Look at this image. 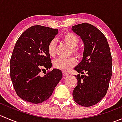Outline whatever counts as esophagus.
Instances as JSON below:
<instances>
[{
    "instance_id": "obj_1",
    "label": "esophagus",
    "mask_w": 122,
    "mask_h": 122,
    "mask_svg": "<svg viewBox=\"0 0 122 122\" xmlns=\"http://www.w3.org/2000/svg\"><path fill=\"white\" fill-rule=\"evenodd\" d=\"M62 74H63L64 76H68L69 75L68 73H67V72H64H64H62Z\"/></svg>"
}]
</instances>
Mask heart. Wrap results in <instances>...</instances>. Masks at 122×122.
<instances>
[{"label":"heart","instance_id":"b5f03b06","mask_svg":"<svg viewBox=\"0 0 122 122\" xmlns=\"http://www.w3.org/2000/svg\"><path fill=\"white\" fill-rule=\"evenodd\" d=\"M64 41L71 48V52L77 57H81L83 52L78 48H76L79 43L80 39L74 34L71 32H66L62 36ZM56 43L55 40L52 39L50 42L47 47L48 52L51 56H54L56 53ZM76 64V60L74 58H58L54 61V67L64 72L70 71L71 68Z\"/></svg>","mask_w":122,"mask_h":122}]
</instances>
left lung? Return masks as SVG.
<instances>
[{"label":"left lung","instance_id":"8db88e82","mask_svg":"<svg viewBox=\"0 0 122 122\" xmlns=\"http://www.w3.org/2000/svg\"><path fill=\"white\" fill-rule=\"evenodd\" d=\"M72 30L80 36L84 45L83 59L74 68L82 74L75 76L78 81L73 99L80 105L92 106L105 96L109 88L112 74L110 48L103 33L90 23L72 26Z\"/></svg>","mask_w":122,"mask_h":122}]
</instances>
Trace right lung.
<instances>
[{
  "mask_svg": "<svg viewBox=\"0 0 122 122\" xmlns=\"http://www.w3.org/2000/svg\"><path fill=\"white\" fill-rule=\"evenodd\" d=\"M58 33V29L33 26L15 45L10 61V78L17 95L26 102L38 104L48 99L62 78V71L56 68L44 77L39 74L52 67L47 47Z\"/></svg>",
  "mask_w": 122,
  "mask_h": 122,
  "instance_id": "obj_1",
  "label": "right lung"
}]
</instances>
